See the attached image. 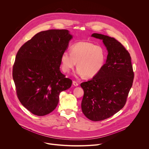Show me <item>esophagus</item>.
Returning <instances> with one entry per match:
<instances>
[{
  "label": "esophagus",
  "mask_w": 149,
  "mask_h": 149,
  "mask_svg": "<svg viewBox=\"0 0 149 149\" xmlns=\"http://www.w3.org/2000/svg\"><path fill=\"white\" fill-rule=\"evenodd\" d=\"M72 84H73V85L74 86H75V87H77V86H78V83L77 82V81H73V82H72Z\"/></svg>",
  "instance_id": "34e87169"
}]
</instances>
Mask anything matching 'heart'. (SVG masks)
<instances>
[{"instance_id": "obj_1", "label": "heart", "mask_w": 149, "mask_h": 149, "mask_svg": "<svg viewBox=\"0 0 149 149\" xmlns=\"http://www.w3.org/2000/svg\"><path fill=\"white\" fill-rule=\"evenodd\" d=\"M105 58L106 52L103 47L90 42L82 41L72 45L70 52H63L61 61L64 72H68L77 62V74L93 78L102 70Z\"/></svg>"}]
</instances>
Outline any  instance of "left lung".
Segmentation results:
<instances>
[{
	"mask_svg": "<svg viewBox=\"0 0 149 149\" xmlns=\"http://www.w3.org/2000/svg\"><path fill=\"white\" fill-rule=\"evenodd\" d=\"M91 36L102 40L108 55L100 72L81 84L84 92L81 109L87 118L98 121L113 116L124 107L134 74L130 55L120 42L102 34Z\"/></svg>",
	"mask_w": 149,
	"mask_h": 149,
	"instance_id": "left-lung-1",
	"label": "left lung"
}]
</instances>
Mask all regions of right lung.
Wrapping results in <instances>:
<instances>
[{"mask_svg": "<svg viewBox=\"0 0 149 149\" xmlns=\"http://www.w3.org/2000/svg\"><path fill=\"white\" fill-rule=\"evenodd\" d=\"M72 38L66 29L36 33L20 48L13 66L17 97L34 115L44 116L58 105L61 92L72 81L61 72V55Z\"/></svg>", "mask_w": 149, "mask_h": 149, "instance_id": "obj_1", "label": "right lung"}]
</instances>
